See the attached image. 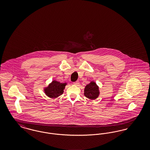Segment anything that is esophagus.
Instances as JSON below:
<instances>
[{"label":"esophagus","mask_w":150,"mask_h":150,"mask_svg":"<svg viewBox=\"0 0 150 150\" xmlns=\"http://www.w3.org/2000/svg\"><path fill=\"white\" fill-rule=\"evenodd\" d=\"M74 84L75 86H79V81H76V82H75V83H74Z\"/></svg>","instance_id":"34e87169"}]
</instances>
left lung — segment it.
I'll return each instance as SVG.
<instances>
[{"mask_svg":"<svg viewBox=\"0 0 150 150\" xmlns=\"http://www.w3.org/2000/svg\"><path fill=\"white\" fill-rule=\"evenodd\" d=\"M84 96L88 99H97L100 94V88L94 81H91L84 88Z\"/></svg>","mask_w":150,"mask_h":150,"instance_id":"left-lung-1","label":"left lung"}]
</instances>
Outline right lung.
Here are the masks:
<instances>
[{
  "mask_svg": "<svg viewBox=\"0 0 150 150\" xmlns=\"http://www.w3.org/2000/svg\"><path fill=\"white\" fill-rule=\"evenodd\" d=\"M67 83H62L56 80H53L48 86L43 87L45 94L52 99H56L64 93L65 86Z\"/></svg>",
  "mask_w": 150,
  "mask_h": 150,
  "instance_id": "add662e5",
  "label": "right lung"
}]
</instances>
